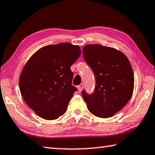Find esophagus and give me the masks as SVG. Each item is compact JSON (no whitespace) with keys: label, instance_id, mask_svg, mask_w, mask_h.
<instances>
[{"label":"esophagus","instance_id":"34e87169","mask_svg":"<svg viewBox=\"0 0 155 155\" xmlns=\"http://www.w3.org/2000/svg\"><path fill=\"white\" fill-rule=\"evenodd\" d=\"M83 88H84V84H80L79 86H78V91H79V92L82 91Z\"/></svg>","mask_w":155,"mask_h":155}]
</instances>
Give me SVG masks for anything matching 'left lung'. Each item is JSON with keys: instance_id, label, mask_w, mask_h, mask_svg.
I'll return each mask as SVG.
<instances>
[{"instance_id": "1", "label": "left lung", "mask_w": 155, "mask_h": 155, "mask_svg": "<svg viewBox=\"0 0 155 155\" xmlns=\"http://www.w3.org/2000/svg\"><path fill=\"white\" fill-rule=\"evenodd\" d=\"M83 56L96 80L94 93L88 95L83 91V99L93 115L112 117L125 106L134 93L131 63L122 51L99 44L85 45Z\"/></svg>"}]
</instances>
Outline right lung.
<instances>
[{
	"label": "right lung",
	"instance_id": "obj_1",
	"mask_svg": "<svg viewBox=\"0 0 155 155\" xmlns=\"http://www.w3.org/2000/svg\"><path fill=\"white\" fill-rule=\"evenodd\" d=\"M79 45L69 43L40 48L24 65L19 80L21 97L41 118L51 120L66 112L77 90L71 66L80 56Z\"/></svg>",
	"mask_w": 155,
	"mask_h": 155
}]
</instances>
